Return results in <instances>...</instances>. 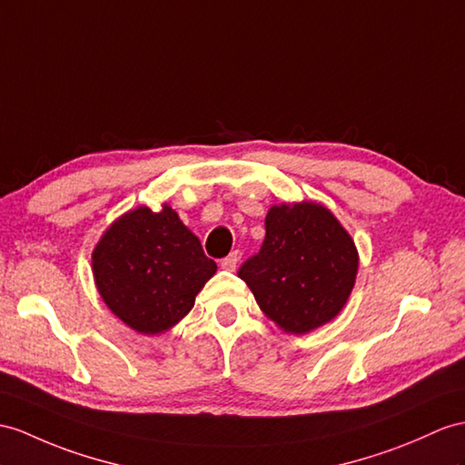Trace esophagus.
<instances>
[{
    "label": "esophagus",
    "mask_w": 465,
    "mask_h": 465,
    "mask_svg": "<svg viewBox=\"0 0 465 465\" xmlns=\"http://www.w3.org/2000/svg\"><path fill=\"white\" fill-rule=\"evenodd\" d=\"M236 264H239V254H236V252H231L229 256L221 260V268H223V270L232 272V270L236 268Z\"/></svg>",
    "instance_id": "obj_1"
}]
</instances>
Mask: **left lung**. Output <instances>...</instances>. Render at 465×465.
I'll return each mask as SVG.
<instances>
[{"mask_svg":"<svg viewBox=\"0 0 465 465\" xmlns=\"http://www.w3.org/2000/svg\"><path fill=\"white\" fill-rule=\"evenodd\" d=\"M266 236L239 276L280 330L310 333L343 310L355 286L359 254L330 209L312 201L274 205Z\"/></svg>","mask_w":465,"mask_h":465,"instance_id":"left-lung-1","label":"left lung"}]
</instances>
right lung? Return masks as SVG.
Returning a JSON list of instances; mask_svg holds the SVG:
<instances>
[{"label": "right lung", "instance_id": "obj_1", "mask_svg": "<svg viewBox=\"0 0 465 465\" xmlns=\"http://www.w3.org/2000/svg\"><path fill=\"white\" fill-rule=\"evenodd\" d=\"M214 272V260L169 205L160 213L138 207L122 214L93 252L102 300L143 335L163 333L183 320Z\"/></svg>", "mask_w": 465, "mask_h": 465}]
</instances>
